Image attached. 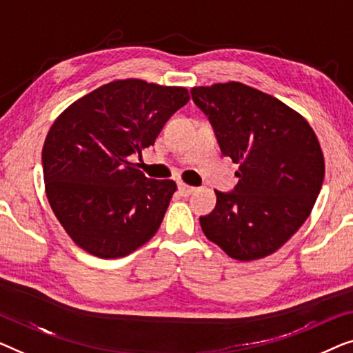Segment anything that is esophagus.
<instances>
[{
	"mask_svg": "<svg viewBox=\"0 0 353 353\" xmlns=\"http://www.w3.org/2000/svg\"><path fill=\"white\" fill-rule=\"evenodd\" d=\"M177 188H179V193H181L182 196H188V195H192L193 192H195V188L187 185V183H182V182L177 183Z\"/></svg>",
	"mask_w": 353,
	"mask_h": 353,
	"instance_id": "1",
	"label": "esophagus"
}]
</instances>
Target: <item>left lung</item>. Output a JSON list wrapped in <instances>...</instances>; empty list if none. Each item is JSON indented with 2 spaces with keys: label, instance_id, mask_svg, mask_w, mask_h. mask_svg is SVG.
<instances>
[{
  "label": "left lung",
  "instance_id": "left-lung-1",
  "mask_svg": "<svg viewBox=\"0 0 353 353\" xmlns=\"http://www.w3.org/2000/svg\"><path fill=\"white\" fill-rule=\"evenodd\" d=\"M214 128L222 155L240 165L233 192H216L200 217L206 238L236 261L275 252L309 217L325 177V158L305 118L246 84L192 88Z\"/></svg>",
  "mask_w": 353,
  "mask_h": 353
}]
</instances>
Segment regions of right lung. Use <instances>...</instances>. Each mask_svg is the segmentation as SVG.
Masks as SVG:
<instances>
[{"mask_svg": "<svg viewBox=\"0 0 353 353\" xmlns=\"http://www.w3.org/2000/svg\"><path fill=\"white\" fill-rule=\"evenodd\" d=\"M188 99L185 88L117 79L78 99L54 121L41 157L46 196L81 250L117 259L155 235L176 182L145 177L129 157L153 145Z\"/></svg>", "mask_w": 353, "mask_h": 353, "instance_id": "1", "label": "right lung"}]
</instances>
